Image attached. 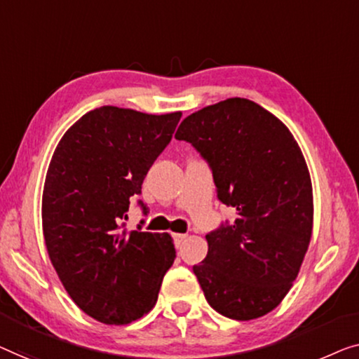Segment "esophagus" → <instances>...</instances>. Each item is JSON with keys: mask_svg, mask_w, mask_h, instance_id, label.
<instances>
[{"mask_svg": "<svg viewBox=\"0 0 359 359\" xmlns=\"http://www.w3.org/2000/svg\"><path fill=\"white\" fill-rule=\"evenodd\" d=\"M185 234H174L172 236V239H174V245L175 247H180L182 245V242H184L185 241Z\"/></svg>", "mask_w": 359, "mask_h": 359, "instance_id": "1", "label": "esophagus"}]
</instances>
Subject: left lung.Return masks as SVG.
I'll use <instances>...</instances> for the list:
<instances>
[{"label": "left lung", "mask_w": 359, "mask_h": 359, "mask_svg": "<svg viewBox=\"0 0 359 359\" xmlns=\"http://www.w3.org/2000/svg\"><path fill=\"white\" fill-rule=\"evenodd\" d=\"M208 163L218 200L236 210L206 234L194 273L229 319L269 314L291 290L312 234V185L296 140L273 114L232 97L187 117L175 133Z\"/></svg>", "instance_id": "left-lung-1"}]
</instances>
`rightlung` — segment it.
I'll return each instance as SVG.
<instances>
[{
	"mask_svg": "<svg viewBox=\"0 0 359 359\" xmlns=\"http://www.w3.org/2000/svg\"><path fill=\"white\" fill-rule=\"evenodd\" d=\"M180 112L94 109L69 128L50 161L42 224L65 290L93 319L130 324L153 309L175 259L168 232L123 231L130 198L172 140ZM143 215L148 206L138 200Z\"/></svg>",
	"mask_w": 359,
	"mask_h": 359,
	"instance_id": "1",
	"label": "right lung"
}]
</instances>
